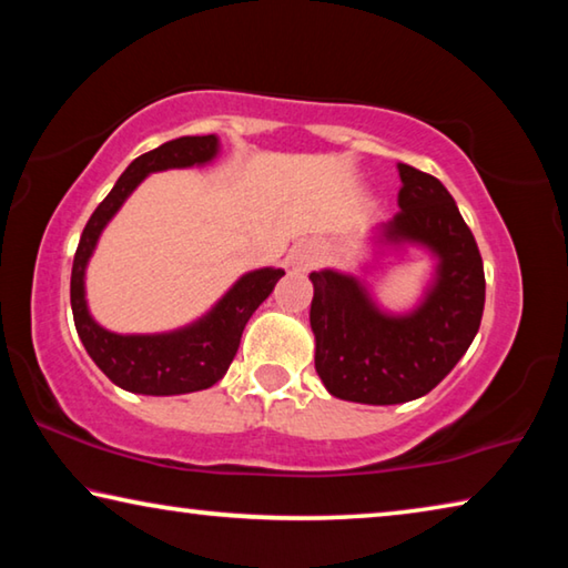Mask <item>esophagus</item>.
Segmentation results:
<instances>
[{
    "instance_id": "1",
    "label": "esophagus",
    "mask_w": 568,
    "mask_h": 568,
    "mask_svg": "<svg viewBox=\"0 0 568 568\" xmlns=\"http://www.w3.org/2000/svg\"><path fill=\"white\" fill-rule=\"evenodd\" d=\"M291 265L295 267V271H307V267H313L315 263V250L311 245H297L291 250Z\"/></svg>"
}]
</instances>
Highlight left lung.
Masks as SVG:
<instances>
[{
    "instance_id": "obj_1",
    "label": "left lung",
    "mask_w": 568,
    "mask_h": 568,
    "mask_svg": "<svg viewBox=\"0 0 568 568\" xmlns=\"http://www.w3.org/2000/svg\"><path fill=\"white\" fill-rule=\"evenodd\" d=\"M400 213L381 243L420 245L438 257L416 311L388 315L355 275L311 273L315 371L331 396L393 406L426 396L474 343L486 301L484 261L456 200L428 172L398 165Z\"/></svg>"
}]
</instances>
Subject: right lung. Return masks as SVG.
I'll use <instances>...</instances> for the list:
<instances>
[{"label": "right lung", "mask_w": 568, "mask_h": 568, "mask_svg": "<svg viewBox=\"0 0 568 568\" xmlns=\"http://www.w3.org/2000/svg\"><path fill=\"white\" fill-rule=\"evenodd\" d=\"M220 142L215 134L203 138H178L165 145L145 152L132 160L110 195L94 210L82 230L72 263L70 301L77 325V335L98 363V368L114 386L142 396H180V393L205 390L225 376L233 363L240 335L245 331L250 315L257 311L275 283L285 275L281 267H261L250 271L220 297L213 311L180 331L155 335H120L104 331L88 311L84 301V271L98 247L104 225L122 207L130 192L145 180L150 172L207 165L215 160Z\"/></svg>", "instance_id": "obj_1"}]
</instances>
